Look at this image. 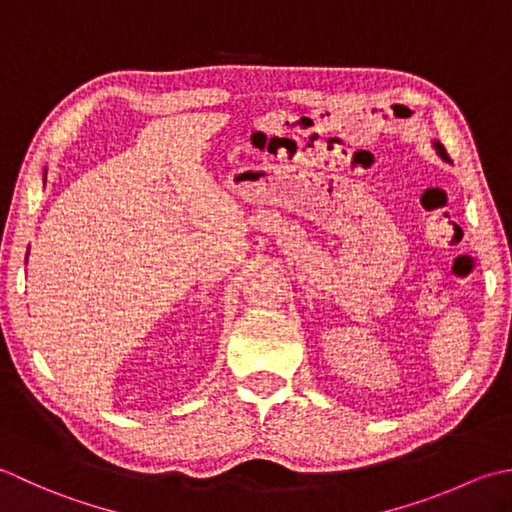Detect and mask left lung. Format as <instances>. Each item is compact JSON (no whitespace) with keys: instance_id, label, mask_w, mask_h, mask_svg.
<instances>
[{"instance_id":"8db88e82","label":"left lung","mask_w":512,"mask_h":512,"mask_svg":"<svg viewBox=\"0 0 512 512\" xmlns=\"http://www.w3.org/2000/svg\"><path fill=\"white\" fill-rule=\"evenodd\" d=\"M435 150L440 152L442 159H446V161H448V154H446V150H444V145H442V143H437V141H435Z\"/></svg>"}]
</instances>
